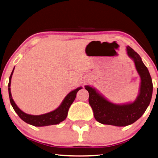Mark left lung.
<instances>
[{"label":"left lung","instance_id":"left-lung-1","mask_svg":"<svg viewBox=\"0 0 158 158\" xmlns=\"http://www.w3.org/2000/svg\"><path fill=\"white\" fill-rule=\"evenodd\" d=\"M126 53L133 61L140 77L139 93L134 101L117 104L109 101L91 85H85L89 92V103L96 120L102 124L114 126H126L133 123L142 117L147 109L153 94V82L148 69L137 52L130 46Z\"/></svg>","mask_w":158,"mask_h":158}]
</instances>
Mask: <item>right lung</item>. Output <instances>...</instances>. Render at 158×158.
Wrapping results in <instances>:
<instances>
[{"mask_svg":"<svg viewBox=\"0 0 158 158\" xmlns=\"http://www.w3.org/2000/svg\"><path fill=\"white\" fill-rule=\"evenodd\" d=\"M15 70V67H14L13 70L12 71L9 79V84H8V92H9V96H10V103L12 105L13 109L15 110V112L18 114V116L20 117L22 120L25 122L30 124V125L37 126V127H42V126H48L51 125H56V124L60 123L67 117L68 111L71 104L73 103L75 98L76 97L77 92H78L80 89H82V87H79L72 90L71 92H69L67 95L65 96L64 98L62 103L59 106V107H57L56 109L52 110V111L46 113V114H40V115H32L27 114V113L24 112L23 111L19 108V107L16 106L15 102L14 101L12 96V93H11V80H12V77L13 75V72Z\"/></svg>","mask_w":158,"mask_h":158,"instance_id":"add662e5","label":"right lung"}]
</instances>
